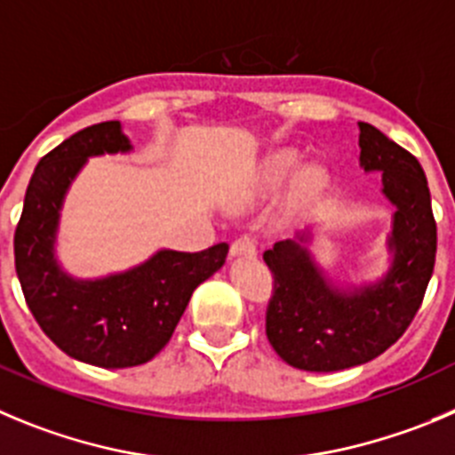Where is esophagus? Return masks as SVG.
<instances>
[{"mask_svg":"<svg viewBox=\"0 0 455 455\" xmlns=\"http://www.w3.org/2000/svg\"><path fill=\"white\" fill-rule=\"evenodd\" d=\"M231 256H256V242L251 237H237L231 244Z\"/></svg>","mask_w":455,"mask_h":455,"instance_id":"1","label":"esophagus"}]
</instances>
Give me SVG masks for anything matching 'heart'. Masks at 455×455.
<instances>
[{"instance_id":"obj_1","label":"heart","mask_w":455,"mask_h":455,"mask_svg":"<svg viewBox=\"0 0 455 455\" xmlns=\"http://www.w3.org/2000/svg\"><path fill=\"white\" fill-rule=\"evenodd\" d=\"M303 152L296 150V148H283V150H275L274 155L267 156L256 170L253 175L249 177V181L244 184V188L237 195V204H253L260 202V199L271 197L274 193H278L285 181L291 180L290 193H287L285 199V211L287 213H299L305 206L318 199V195L328 188L330 175L325 165L321 164H305ZM299 172L296 173L295 170Z\"/></svg>"}]
</instances>
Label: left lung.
<instances>
[{
  "mask_svg": "<svg viewBox=\"0 0 455 455\" xmlns=\"http://www.w3.org/2000/svg\"><path fill=\"white\" fill-rule=\"evenodd\" d=\"M359 164L381 172V195L395 206L388 269L375 283L337 285L309 253L312 228L262 256L274 274L267 339L299 371H346L388 350L418 314L435 265L438 233L422 165L377 127L359 123Z\"/></svg>",
  "mask_w": 455,
  "mask_h": 455,
  "instance_id": "1",
  "label": "left lung"
}]
</instances>
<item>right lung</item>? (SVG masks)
<instances>
[{
	"label": "right lung",
	"instance_id": "add662e5",
	"mask_svg": "<svg viewBox=\"0 0 455 455\" xmlns=\"http://www.w3.org/2000/svg\"><path fill=\"white\" fill-rule=\"evenodd\" d=\"M132 150L118 121L84 127L42 156L15 231V269L28 309L46 337L78 362L130 368L170 341L190 296L222 269L228 244L199 253L159 249L141 265L76 278L58 260V228L71 184L89 156Z\"/></svg>",
	"mask_w": 455,
	"mask_h": 455
}]
</instances>
